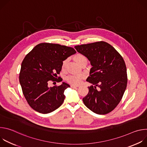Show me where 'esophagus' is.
Masks as SVG:
<instances>
[{
	"label": "esophagus",
	"instance_id": "obj_1",
	"mask_svg": "<svg viewBox=\"0 0 147 147\" xmlns=\"http://www.w3.org/2000/svg\"><path fill=\"white\" fill-rule=\"evenodd\" d=\"M78 86H76V85H71V87L73 88H76L77 87H78Z\"/></svg>",
	"mask_w": 147,
	"mask_h": 147
}]
</instances>
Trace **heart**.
<instances>
[{"label": "heart", "instance_id": "1", "mask_svg": "<svg viewBox=\"0 0 147 147\" xmlns=\"http://www.w3.org/2000/svg\"><path fill=\"white\" fill-rule=\"evenodd\" d=\"M74 60L77 63L82 66L84 64L88 63V59L87 57L81 53H77L73 56ZM68 63V59H65L62 61L61 63V69L62 70H65ZM84 78V76L82 75H69L66 77V80L70 84L74 85H77L81 83L82 80Z\"/></svg>", "mask_w": 147, "mask_h": 147}]
</instances>
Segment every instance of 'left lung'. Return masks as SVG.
<instances>
[{
  "instance_id": "8db88e82",
  "label": "left lung",
  "mask_w": 147,
  "mask_h": 147,
  "mask_svg": "<svg viewBox=\"0 0 147 147\" xmlns=\"http://www.w3.org/2000/svg\"><path fill=\"white\" fill-rule=\"evenodd\" d=\"M86 56L92 67L87 81L88 94L83 98L85 105L93 112L105 115L120 102L127 84V69L123 58L110 44L104 41L74 47Z\"/></svg>"
}]
</instances>
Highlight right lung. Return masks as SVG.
<instances>
[{
  "instance_id": "add662e5",
  "label": "right lung",
  "mask_w": 147,
  "mask_h": 147,
  "mask_svg": "<svg viewBox=\"0 0 147 147\" xmlns=\"http://www.w3.org/2000/svg\"><path fill=\"white\" fill-rule=\"evenodd\" d=\"M76 53L71 47L51 43H40L24 57L22 63L19 81L29 105L35 111L51 113L64 101V92L70 85L48 87L49 81L60 82L57 74L61 70L62 61ZM59 78V77H58Z\"/></svg>"
}]
</instances>
